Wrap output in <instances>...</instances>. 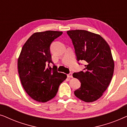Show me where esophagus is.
<instances>
[{
    "instance_id": "esophagus-1",
    "label": "esophagus",
    "mask_w": 127,
    "mask_h": 127,
    "mask_svg": "<svg viewBox=\"0 0 127 127\" xmlns=\"http://www.w3.org/2000/svg\"><path fill=\"white\" fill-rule=\"evenodd\" d=\"M67 77L69 78H72L73 77V76H72V73H69L68 74H67Z\"/></svg>"
}]
</instances>
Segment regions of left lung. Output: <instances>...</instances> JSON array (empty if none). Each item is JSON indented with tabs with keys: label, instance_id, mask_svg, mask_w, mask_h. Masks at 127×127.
<instances>
[{
	"label": "left lung",
	"instance_id": "left-lung-1",
	"mask_svg": "<svg viewBox=\"0 0 127 127\" xmlns=\"http://www.w3.org/2000/svg\"><path fill=\"white\" fill-rule=\"evenodd\" d=\"M67 34L72 41L77 61L86 63L84 70L73 74L81 83L74 95L86 102L95 101L102 96L113 75L110 47L99 34L87 31H68Z\"/></svg>",
	"mask_w": 127,
	"mask_h": 127
}]
</instances>
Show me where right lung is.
<instances>
[{
  "instance_id": "obj_1",
  "label": "right lung",
  "mask_w": 127,
  "mask_h": 127,
  "mask_svg": "<svg viewBox=\"0 0 127 127\" xmlns=\"http://www.w3.org/2000/svg\"><path fill=\"white\" fill-rule=\"evenodd\" d=\"M62 34L60 31L34 33L22 47L18 60V69L24 90L33 99L46 102L56 95L61 83L66 79L58 72L50 54V45Z\"/></svg>"
}]
</instances>
